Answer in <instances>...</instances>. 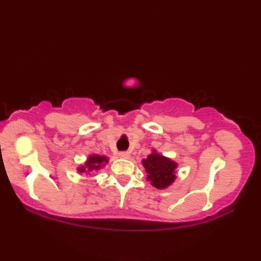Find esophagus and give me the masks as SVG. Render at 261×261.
Segmentation results:
<instances>
[{
	"instance_id": "obj_1",
	"label": "esophagus",
	"mask_w": 261,
	"mask_h": 261,
	"mask_svg": "<svg viewBox=\"0 0 261 261\" xmlns=\"http://www.w3.org/2000/svg\"><path fill=\"white\" fill-rule=\"evenodd\" d=\"M120 158H122V159H129L130 158V153L129 152H121L120 153Z\"/></svg>"
}]
</instances>
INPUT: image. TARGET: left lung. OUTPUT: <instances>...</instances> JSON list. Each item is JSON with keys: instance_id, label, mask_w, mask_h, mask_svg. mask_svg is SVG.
<instances>
[{"instance_id": "8db88e82", "label": "left lung", "mask_w": 261, "mask_h": 261, "mask_svg": "<svg viewBox=\"0 0 261 261\" xmlns=\"http://www.w3.org/2000/svg\"><path fill=\"white\" fill-rule=\"evenodd\" d=\"M143 166L147 173V180L156 189H166L174 183L177 163L153 151L147 159L143 160Z\"/></svg>"}]
</instances>
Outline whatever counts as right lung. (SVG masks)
<instances>
[{"instance_id": "right-lung-1", "label": "right lung", "mask_w": 261, "mask_h": 261, "mask_svg": "<svg viewBox=\"0 0 261 261\" xmlns=\"http://www.w3.org/2000/svg\"><path fill=\"white\" fill-rule=\"evenodd\" d=\"M106 163H108V158L103 155H98V154H92L87 158L85 165L79 167L78 171L79 173H88V171H96L100 168L106 166Z\"/></svg>"}]
</instances>
